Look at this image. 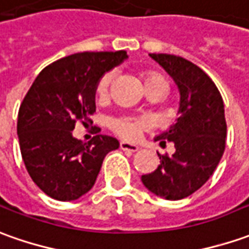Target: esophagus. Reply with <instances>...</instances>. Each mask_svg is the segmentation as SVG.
Listing matches in <instances>:
<instances>
[{
  "label": "esophagus",
  "instance_id": "1",
  "mask_svg": "<svg viewBox=\"0 0 249 249\" xmlns=\"http://www.w3.org/2000/svg\"><path fill=\"white\" fill-rule=\"evenodd\" d=\"M120 147H121V150H124V151H131V153H136V151H139V146L132 144V143H128V142H121V143H120Z\"/></svg>",
  "mask_w": 249,
  "mask_h": 249
}]
</instances>
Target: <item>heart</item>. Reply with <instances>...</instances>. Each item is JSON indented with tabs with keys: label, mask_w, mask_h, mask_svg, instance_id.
Masks as SVG:
<instances>
[{
	"label": "heart",
	"mask_w": 249,
	"mask_h": 249,
	"mask_svg": "<svg viewBox=\"0 0 249 249\" xmlns=\"http://www.w3.org/2000/svg\"><path fill=\"white\" fill-rule=\"evenodd\" d=\"M111 80H113V73L107 72L98 80L95 87L96 95L99 98L107 95L109 89H110ZM158 80H163L160 76L155 75V73H146L144 75V83L150 84L153 82H158ZM111 129L118 133L120 136H123L125 139H136L139 138V135L142 133V131L147 128L148 121L144 117H132V116H124V117L114 118L111 121Z\"/></svg>",
	"instance_id": "obj_1"
}]
</instances>
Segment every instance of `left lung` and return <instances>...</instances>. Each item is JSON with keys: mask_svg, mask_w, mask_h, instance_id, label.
<instances>
[{"mask_svg": "<svg viewBox=\"0 0 249 249\" xmlns=\"http://www.w3.org/2000/svg\"><path fill=\"white\" fill-rule=\"evenodd\" d=\"M166 71L180 91L176 124L155 142H173L176 153L160 155V166L143 174L148 191L167 200L192 195L214 173L225 151L226 120L222 96L217 86L199 67L173 54H150Z\"/></svg>", "mask_w": 249, "mask_h": 249, "instance_id": "1", "label": "left lung"}]
</instances>
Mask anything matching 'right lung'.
<instances>
[{"label":"right lung","instance_id":"obj_1","mask_svg":"<svg viewBox=\"0 0 249 249\" xmlns=\"http://www.w3.org/2000/svg\"><path fill=\"white\" fill-rule=\"evenodd\" d=\"M126 58L124 50L72 54L32 83L18 109V143L27 172L47 196L69 202L87 194L106 154L120 147L107 135L83 143L72 131L76 121H91L98 80Z\"/></svg>","mask_w":249,"mask_h":249}]
</instances>
